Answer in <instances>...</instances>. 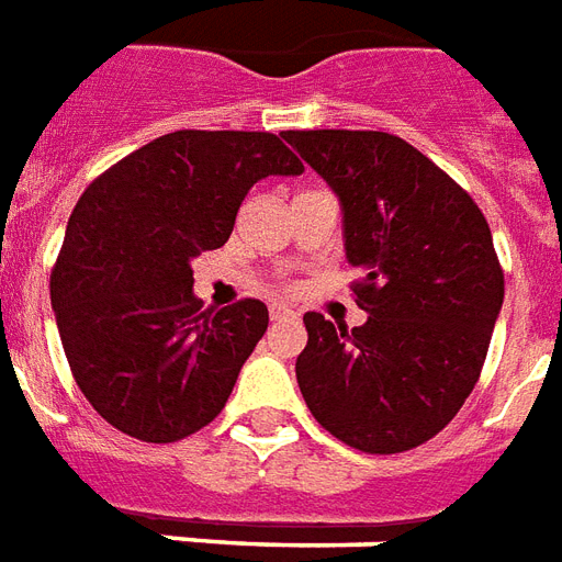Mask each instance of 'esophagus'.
Masks as SVG:
<instances>
[{
    "instance_id": "obj_1",
    "label": "esophagus",
    "mask_w": 562,
    "mask_h": 562,
    "mask_svg": "<svg viewBox=\"0 0 562 562\" xmlns=\"http://www.w3.org/2000/svg\"><path fill=\"white\" fill-rule=\"evenodd\" d=\"M292 310H289V306H282V303H273V306H270V318H273V322H282V318H292Z\"/></svg>"
}]
</instances>
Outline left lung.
Wrapping results in <instances>:
<instances>
[{
	"instance_id": "obj_1",
	"label": "left lung",
	"mask_w": 562,
	"mask_h": 562,
	"mask_svg": "<svg viewBox=\"0 0 562 562\" xmlns=\"http://www.w3.org/2000/svg\"><path fill=\"white\" fill-rule=\"evenodd\" d=\"M342 205L366 324L306 313L297 384L334 438L405 452L435 438L480 381L503 306L492 228L468 190L381 131H285Z\"/></svg>"
}]
</instances>
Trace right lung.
Returning a JSON list of instances; mask_svg holds the SVG:
<instances>
[{"instance_id":"obj_1","label":"right lung","mask_w":562,"mask_h":562,"mask_svg":"<svg viewBox=\"0 0 562 562\" xmlns=\"http://www.w3.org/2000/svg\"><path fill=\"white\" fill-rule=\"evenodd\" d=\"M301 172L273 133L176 131L86 187L49 301L74 381L110 426L172 443L226 408L268 306L202 310L190 261L226 244L256 181Z\"/></svg>"}]
</instances>
